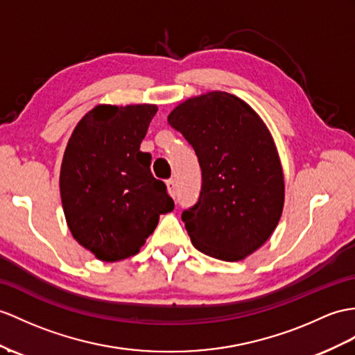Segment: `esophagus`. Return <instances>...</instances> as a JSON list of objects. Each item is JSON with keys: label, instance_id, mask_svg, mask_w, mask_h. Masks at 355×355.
Returning <instances> with one entry per match:
<instances>
[{"label": "esophagus", "instance_id": "esophagus-1", "mask_svg": "<svg viewBox=\"0 0 355 355\" xmlns=\"http://www.w3.org/2000/svg\"><path fill=\"white\" fill-rule=\"evenodd\" d=\"M166 185H167V191H168V194L175 198L176 197V182L173 179H168L167 182H166Z\"/></svg>", "mask_w": 355, "mask_h": 355}]
</instances>
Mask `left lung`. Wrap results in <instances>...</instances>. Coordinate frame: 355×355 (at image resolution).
<instances>
[{
  "mask_svg": "<svg viewBox=\"0 0 355 355\" xmlns=\"http://www.w3.org/2000/svg\"><path fill=\"white\" fill-rule=\"evenodd\" d=\"M168 125L193 146L202 170L194 206L182 212L194 247L236 262L262 247L279 224L283 171L272 137L254 110L226 92L180 103Z\"/></svg>",
  "mask_w": 355,
  "mask_h": 355,
  "instance_id": "1",
  "label": "left lung"
}]
</instances>
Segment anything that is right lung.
<instances>
[{"label":"right lung","instance_id":"add662e5","mask_svg":"<svg viewBox=\"0 0 355 355\" xmlns=\"http://www.w3.org/2000/svg\"><path fill=\"white\" fill-rule=\"evenodd\" d=\"M157 105H98L73 129L60 171V194L73 238L101 261L138 253L175 202L140 150Z\"/></svg>","mask_w":355,"mask_h":355}]
</instances>
